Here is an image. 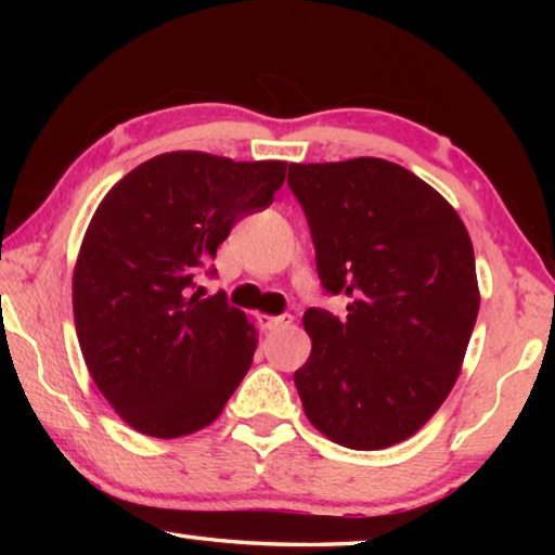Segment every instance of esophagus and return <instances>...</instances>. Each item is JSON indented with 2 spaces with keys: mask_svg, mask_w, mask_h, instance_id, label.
<instances>
[{
  "mask_svg": "<svg viewBox=\"0 0 555 555\" xmlns=\"http://www.w3.org/2000/svg\"><path fill=\"white\" fill-rule=\"evenodd\" d=\"M294 323V315H269L259 313V325L267 327V331H276V327H284Z\"/></svg>",
  "mask_w": 555,
  "mask_h": 555,
  "instance_id": "esophagus-1",
  "label": "esophagus"
}]
</instances>
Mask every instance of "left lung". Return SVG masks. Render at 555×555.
I'll return each instance as SVG.
<instances>
[{"label": "left lung", "mask_w": 555, "mask_h": 555, "mask_svg": "<svg viewBox=\"0 0 555 555\" xmlns=\"http://www.w3.org/2000/svg\"><path fill=\"white\" fill-rule=\"evenodd\" d=\"M318 276L347 315L306 311L311 357L294 382L311 424L352 450L424 428L463 370L480 311L467 228L436 188L384 158L291 164Z\"/></svg>", "instance_id": "left-lung-1"}]
</instances>
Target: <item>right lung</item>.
<instances>
[{
	"instance_id": "add662e5",
	"label": "right lung",
	"mask_w": 555,
	"mask_h": 555,
	"mask_svg": "<svg viewBox=\"0 0 555 555\" xmlns=\"http://www.w3.org/2000/svg\"><path fill=\"white\" fill-rule=\"evenodd\" d=\"M284 178L286 162L168 152L98 205L73 271L75 331L95 387L139 434L210 426L247 374L255 323L193 288L232 224L271 205Z\"/></svg>"
}]
</instances>
